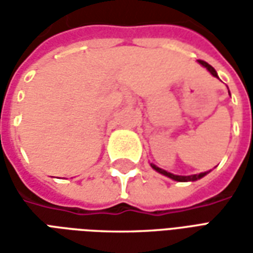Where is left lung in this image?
I'll return each instance as SVG.
<instances>
[{"label":"left lung","mask_w":253,"mask_h":253,"mask_svg":"<svg viewBox=\"0 0 253 253\" xmlns=\"http://www.w3.org/2000/svg\"><path fill=\"white\" fill-rule=\"evenodd\" d=\"M199 63L206 67L207 70L211 73L214 77L218 78L217 72H215V69H214L211 65H209V63L205 62V61H201V59H199ZM152 168L157 170V172H160V173H163V175L168 176V177H170V179H173V180H176V181H194V180H198V179H201V177H203L205 175H207V172H203V173H199V175L177 176V175H173V173H169V172H167V170H164V169H161V168H159V167H156V165H153V164H152Z\"/></svg>","instance_id":"left-lung-1"}]
</instances>
